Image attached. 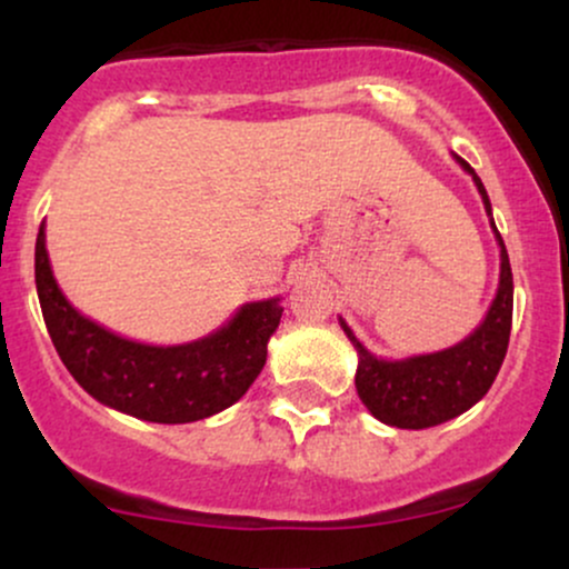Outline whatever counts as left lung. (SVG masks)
Masks as SVG:
<instances>
[{
	"mask_svg": "<svg viewBox=\"0 0 569 569\" xmlns=\"http://www.w3.org/2000/svg\"><path fill=\"white\" fill-rule=\"evenodd\" d=\"M455 160L473 176L476 189L485 200V211L489 213V224H492L500 246V286L479 329L462 342H457L455 348L403 358V361H385V358L371 356L348 329V323L339 321L352 348L358 350L356 390L363 407L385 426L393 428H433L471 409L492 388L502 367V358H506L508 337H511L513 276L506 243H502L498 227L492 221V206H489L481 179L466 160L457 158V154Z\"/></svg>",
	"mask_w": 569,
	"mask_h": 569,
	"instance_id": "obj_1",
	"label": "left lung"
}]
</instances>
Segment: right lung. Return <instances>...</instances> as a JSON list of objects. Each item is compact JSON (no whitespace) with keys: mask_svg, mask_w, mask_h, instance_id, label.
<instances>
[{"mask_svg":"<svg viewBox=\"0 0 569 569\" xmlns=\"http://www.w3.org/2000/svg\"><path fill=\"white\" fill-rule=\"evenodd\" d=\"M34 278L44 326L63 367L96 401L130 417L179 426L232 407L251 388L267 361V342L278 329V299L243 305L227 326L198 342L158 348L122 339L80 316L58 289L37 234Z\"/></svg>","mask_w":569,"mask_h":569,"instance_id":"right-lung-1","label":"right lung"}]
</instances>
